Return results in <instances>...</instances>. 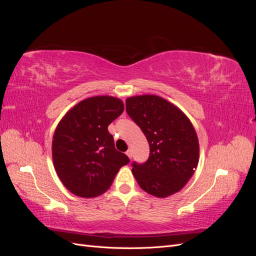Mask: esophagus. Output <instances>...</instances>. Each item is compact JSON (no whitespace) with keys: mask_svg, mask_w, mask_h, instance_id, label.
<instances>
[{"mask_svg":"<svg viewBox=\"0 0 256 256\" xmlns=\"http://www.w3.org/2000/svg\"><path fill=\"white\" fill-rule=\"evenodd\" d=\"M126 154H127V156L131 159V157H132V154H131V150H128L127 152H126Z\"/></svg>","mask_w":256,"mask_h":256,"instance_id":"obj_1","label":"esophagus"}]
</instances>
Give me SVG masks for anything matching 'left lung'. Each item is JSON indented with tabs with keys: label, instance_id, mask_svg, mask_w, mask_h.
I'll list each match as a JSON object with an SVG mask.
<instances>
[{
	"label": "left lung",
	"instance_id": "1",
	"mask_svg": "<svg viewBox=\"0 0 256 256\" xmlns=\"http://www.w3.org/2000/svg\"><path fill=\"white\" fill-rule=\"evenodd\" d=\"M126 111L150 144L147 161L131 164L138 186L157 198L182 190L198 164V140L190 120L156 95L127 98Z\"/></svg>",
	"mask_w": 256,
	"mask_h": 256
}]
</instances>
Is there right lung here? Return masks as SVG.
I'll return each instance as SVG.
<instances>
[{"label": "right lung", "mask_w": 256, "mask_h": 256, "mask_svg": "<svg viewBox=\"0 0 256 256\" xmlns=\"http://www.w3.org/2000/svg\"><path fill=\"white\" fill-rule=\"evenodd\" d=\"M124 111L120 99L95 96L69 110L56 129L52 158L65 187L81 198H95L111 187L129 158L114 146L108 126Z\"/></svg>", "instance_id": "right-lung-1"}]
</instances>
